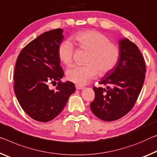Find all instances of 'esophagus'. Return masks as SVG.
Listing matches in <instances>:
<instances>
[{
  "mask_svg": "<svg viewBox=\"0 0 157 157\" xmlns=\"http://www.w3.org/2000/svg\"><path fill=\"white\" fill-rule=\"evenodd\" d=\"M75 88L77 89H78V90H79V89H83L84 88V86L82 85H79V84H76Z\"/></svg>",
  "mask_w": 157,
  "mask_h": 157,
  "instance_id": "1",
  "label": "esophagus"
}]
</instances>
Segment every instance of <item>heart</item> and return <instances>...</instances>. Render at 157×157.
<instances>
[{
    "label": "heart",
    "mask_w": 157,
    "mask_h": 157,
    "mask_svg": "<svg viewBox=\"0 0 157 157\" xmlns=\"http://www.w3.org/2000/svg\"><path fill=\"white\" fill-rule=\"evenodd\" d=\"M79 49L88 50L84 66H74L66 72L68 80L78 84L89 82L99 73L101 76L111 72L117 65L121 50L117 44L110 42L105 34L96 30H84L71 36ZM74 47L65 40L59 44L58 56L65 65L73 63Z\"/></svg>",
    "instance_id": "obj_1"
}]
</instances>
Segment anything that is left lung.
<instances>
[{
  "instance_id": "obj_1",
  "label": "left lung",
  "mask_w": 157,
  "mask_h": 157,
  "mask_svg": "<svg viewBox=\"0 0 157 157\" xmlns=\"http://www.w3.org/2000/svg\"><path fill=\"white\" fill-rule=\"evenodd\" d=\"M120 59L113 71L94 86L95 98L91 110L101 120L112 121L126 115L135 105L145 78V60L138 47L128 39L119 41Z\"/></svg>"
}]
</instances>
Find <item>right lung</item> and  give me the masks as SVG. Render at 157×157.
Wrapping results in <instances>:
<instances>
[{"label":"right lung","mask_w":157,"mask_h":157,"mask_svg":"<svg viewBox=\"0 0 157 157\" xmlns=\"http://www.w3.org/2000/svg\"><path fill=\"white\" fill-rule=\"evenodd\" d=\"M63 31L56 29L41 34L25 46L17 57L14 72V91L24 111L35 120L47 122L64 108L75 91L71 82H62L58 48ZM57 82L55 90L49 83Z\"/></svg>","instance_id":"add662e5"}]
</instances>
